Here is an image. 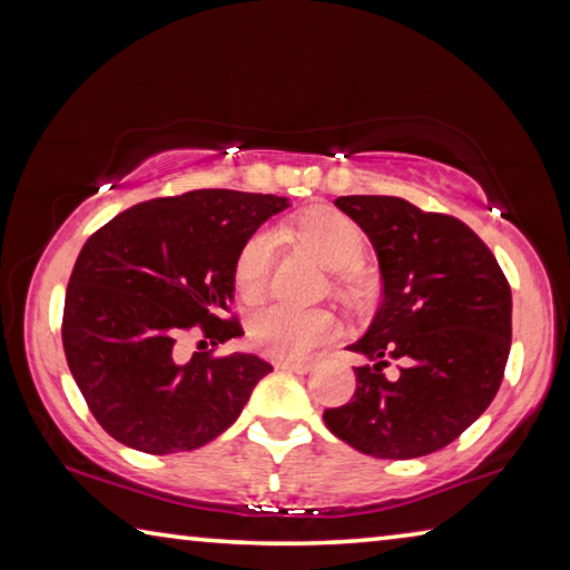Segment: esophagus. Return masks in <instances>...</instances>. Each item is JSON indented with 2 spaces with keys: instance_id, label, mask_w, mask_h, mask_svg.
<instances>
[{
  "instance_id": "34e87169",
  "label": "esophagus",
  "mask_w": 570,
  "mask_h": 570,
  "mask_svg": "<svg viewBox=\"0 0 570 570\" xmlns=\"http://www.w3.org/2000/svg\"><path fill=\"white\" fill-rule=\"evenodd\" d=\"M276 370H284V372H294V374H308L312 372V362H304V360H276L274 362Z\"/></svg>"
}]
</instances>
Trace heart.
I'll list each match as a JSON object with an SVG mask.
<instances>
[{
    "instance_id": "b5f03b06",
    "label": "heart",
    "mask_w": 570,
    "mask_h": 570,
    "mask_svg": "<svg viewBox=\"0 0 570 570\" xmlns=\"http://www.w3.org/2000/svg\"><path fill=\"white\" fill-rule=\"evenodd\" d=\"M282 238L320 258L330 268H346L360 262L364 238L360 226L330 206H312L298 214L292 224L282 226ZM274 262V238L268 234L250 236L238 250L234 266V284L244 302H258L266 294L268 274ZM336 316L326 308H296L272 304L250 316L248 340L258 352L272 356H304L336 334Z\"/></svg>"
}]
</instances>
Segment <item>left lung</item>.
<instances>
[{"mask_svg":"<svg viewBox=\"0 0 570 570\" xmlns=\"http://www.w3.org/2000/svg\"><path fill=\"white\" fill-rule=\"evenodd\" d=\"M344 210L372 240L382 304L370 330L346 346L356 366L354 397L326 410L336 438L364 455L410 460L442 450L498 394L513 334L505 274L472 228L394 196H342ZM403 362L394 381L381 370Z\"/></svg>","mask_w":570,"mask_h":570,"instance_id":"obj_1","label":"left lung"}]
</instances>
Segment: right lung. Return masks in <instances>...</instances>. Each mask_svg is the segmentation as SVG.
I'll use <instances>...</instances> for the list:
<instances>
[{
	"label": "right lung",
	"mask_w": 570,
	"mask_h": 570,
	"mask_svg": "<svg viewBox=\"0 0 570 570\" xmlns=\"http://www.w3.org/2000/svg\"><path fill=\"white\" fill-rule=\"evenodd\" d=\"M288 198L190 190L115 216L88 238L65 294L62 344L95 420L122 445L170 455L206 445L244 410L272 364L248 352L183 356L200 326L218 346L244 334L220 320L238 250Z\"/></svg>",
	"instance_id": "obj_1"
}]
</instances>
